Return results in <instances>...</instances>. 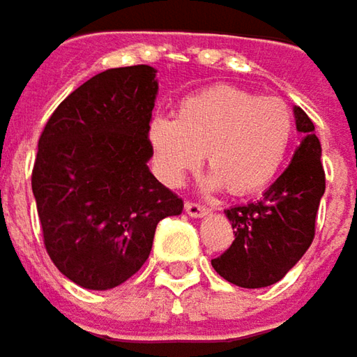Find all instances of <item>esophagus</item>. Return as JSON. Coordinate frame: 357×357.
Wrapping results in <instances>:
<instances>
[{"label": "esophagus", "mask_w": 357, "mask_h": 357, "mask_svg": "<svg viewBox=\"0 0 357 357\" xmlns=\"http://www.w3.org/2000/svg\"><path fill=\"white\" fill-rule=\"evenodd\" d=\"M185 211H188V215H192V218H204V215H208L209 213V208L208 206L197 204V202H185Z\"/></svg>", "instance_id": "1"}]
</instances>
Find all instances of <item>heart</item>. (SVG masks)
I'll return each instance as SVG.
<instances>
[{
	"mask_svg": "<svg viewBox=\"0 0 357 357\" xmlns=\"http://www.w3.org/2000/svg\"><path fill=\"white\" fill-rule=\"evenodd\" d=\"M148 135L165 183L178 185L206 153L209 185L248 195L280 172L294 137V114L282 98L215 86L181 100L176 117H153Z\"/></svg>",
	"mask_w": 357,
	"mask_h": 357,
	"instance_id": "obj_1",
	"label": "heart"
}]
</instances>
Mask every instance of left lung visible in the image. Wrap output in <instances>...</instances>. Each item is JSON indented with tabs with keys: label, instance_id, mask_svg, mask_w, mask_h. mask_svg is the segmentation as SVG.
I'll return each mask as SVG.
<instances>
[{
	"label": "left lung",
	"instance_id": "1",
	"mask_svg": "<svg viewBox=\"0 0 357 357\" xmlns=\"http://www.w3.org/2000/svg\"><path fill=\"white\" fill-rule=\"evenodd\" d=\"M302 142L284 174L259 202L225 209L234 241L211 259L213 270L240 287H266L280 282L312 245L319 199L326 192L321 146L314 123L302 107H294Z\"/></svg>",
	"mask_w": 357,
	"mask_h": 357
}]
</instances>
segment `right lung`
Here are the masks:
<instances>
[{
  "label": "right lung",
  "mask_w": 357,
  "mask_h": 357,
  "mask_svg": "<svg viewBox=\"0 0 357 357\" xmlns=\"http://www.w3.org/2000/svg\"><path fill=\"white\" fill-rule=\"evenodd\" d=\"M155 70H105L71 91L39 135L31 172L43 243L55 268L86 289L130 280L155 227L183 202L149 172Z\"/></svg>",
  "instance_id": "add662e5"
}]
</instances>
